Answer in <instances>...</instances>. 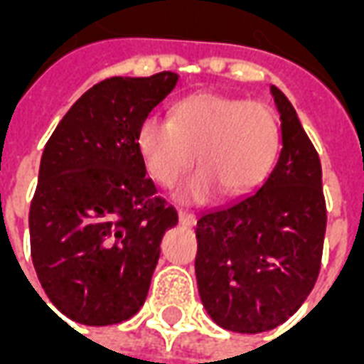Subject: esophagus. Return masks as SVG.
<instances>
[{
	"label": "esophagus",
	"instance_id": "34e87169",
	"mask_svg": "<svg viewBox=\"0 0 364 364\" xmlns=\"http://www.w3.org/2000/svg\"><path fill=\"white\" fill-rule=\"evenodd\" d=\"M179 224L187 226V228H193L197 224V216L189 210H179Z\"/></svg>",
	"mask_w": 364,
	"mask_h": 364
}]
</instances>
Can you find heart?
Listing matches in <instances>:
<instances>
[{
	"mask_svg": "<svg viewBox=\"0 0 364 364\" xmlns=\"http://www.w3.org/2000/svg\"><path fill=\"white\" fill-rule=\"evenodd\" d=\"M144 166L164 187L177 183L195 161L200 169L179 191L200 200L222 187L240 195L259 185L279 151V124L267 105L220 93H195L175 105L171 120L148 117L138 128Z\"/></svg>",
	"mask_w": 364,
	"mask_h": 364,
	"instance_id": "1",
	"label": "heart"
}]
</instances>
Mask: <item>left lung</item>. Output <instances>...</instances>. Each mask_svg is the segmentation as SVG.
Segmentation results:
<instances>
[{
    "label": "left lung",
    "mask_w": 364,
    "mask_h": 364,
    "mask_svg": "<svg viewBox=\"0 0 364 364\" xmlns=\"http://www.w3.org/2000/svg\"><path fill=\"white\" fill-rule=\"evenodd\" d=\"M282 150L259 189L197 222L198 294L220 328L261 333L302 306L320 274L326 198L321 164L279 87Z\"/></svg>",
    "instance_id": "8db88e82"
}]
</instances>
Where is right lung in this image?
<instances>
[{
    "label": "right lung",
    "instance_id": "add662e5",
    "mask_svg": "<svg viewBox=\"0 0 364 364\" xmlns=\"http://www.w3.org/2000/svg\"><path fill=\"white\" fill-rule=\"evenodd\" d=\"M179 75L109 77L83 93L44 146L28 210L31 257L70 320L111 326L148 296L166 230L177 224L138 150V128Z\"/></svg>",
    "mask_w": 364,
    "mask_h": 364
}]
</instances>
